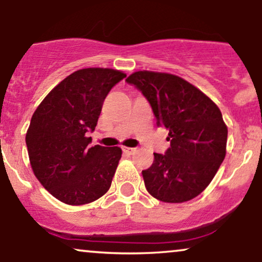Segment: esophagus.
<instances>
[{
  "label": "esophagus",
  "mask_w": 262,
  "mask_h": 262,
  "mask_svg": "<svg viewBox=\"0 0 262 262\" xmlns=\"http://www.w3.org/2000/svg\"><path fill=\"white\" fill-rule=\"evenodd\" d=\"M122 150L123 152H125V154L128 155H132L135 152V148H128V146H122Z\"/></svg>",
  "instance_id": "obj_1"
}]
</instances>
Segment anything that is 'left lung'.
<instances>
[{
	"label": "left lung",
	"instance_id": "obj_1",
	"mask_svg": "<svg viewBox=\"0 0 262 262\" xmlns=\"http://www.w3.org/2000/svg\"><path fill=\"white\" fill-rule=\"evenodd\" d=\"M149 101L156 125L169 130L170 148L154 152L143 170L144 183L156 200L182 203L202 193L227 154L228 128L217 104L196 86L172 74L135 71L127 77Z\"/></svg>",
	"mask_w": 262,
	"mask_h": 262
}]
</instances>
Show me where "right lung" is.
Instances as JSON below:
<instances>
[{"mask_svg":"<svg viewBox=\"0 0 262 262\" xmlns=\"http://www.w3.org/2000/svg\"><path fill=\"white\" fill-rule=\"evenodd\" d=\"M127 76L113 69H81L58 83L33 113L26 134L33 172L43 187L70 206L91 203L110 189L122 149L90 146L102 104Z\"/></svg>","mask_w":262,"mask_h":262,"instance_id":"obj_1","label":"right lung"}]
</instances>
